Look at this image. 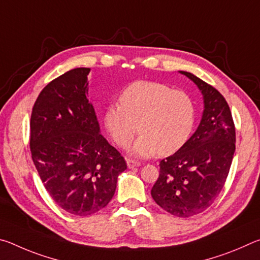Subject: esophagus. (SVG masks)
I'll return each instance as SVG.
<instances>
[{
  "label": "esophagus",
  "instance_id": "esophagus-1",
  "mask_svg": "<svg viewBox=\"0 0 260 260\" xmlns=\"http://www.w3.org/2000/svg\"><path fill=\"white\" fill-rule=\"evenodd\" d=\"M127 166H128V169H134V167H139L141 165L140 161H135V160H132V159H127Z\"/></svg>",
  "mask_w": 260,
  "mask_h": 260
}]
</instances>
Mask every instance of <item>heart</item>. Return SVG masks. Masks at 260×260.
<instances>
[{"label":"heart","instance_id":"1","mask_svg":"<svg viewBox=\"0 0 260 260\" xmlns=\"http://www.w3.org/2000/svg\"><path fill=\"white\" fill-rule=\"evenodd\" d=\"M195 110L190 98L155 81H134L121 91L119 104H110L103 124L114 144L127 148L141 133L132 151L135 156L177 152L191 134Z\"/></svg>","mask_w":260,"mask_h":260}]
</instances>
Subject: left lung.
I'll use <instances>...</instances> for the list:
<instances>
[{
  "label": "left lung",
  "mask_w": 260,
  "mask_h": 260,
  "mask_svg": "<svg viewBox=\"0 0 260 260\" xmlns=\"http://www.w3.org/2000/svg\"><path fill=\"white\" fill-rule=\"evenodd\" d=\"M180 73L203 95V116L190 139L160 160L151 196L166 212L188 218L208 209L223 188L235 152V126L225 98L215 88L191 73Z\"/></svg>",
  "instance_id": "1"
}]
</instances>
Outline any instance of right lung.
<instances>
[{
    "mask_svg": "<svg viewBox=\"0 0 260 260\" xmlns=\"http://www.w3.org/2000/svg\"><path fill=\"white\" fill-rule=\"evenodd\" d=\"M90 69L77 68L48 83L30 116L29 148L47 191L67 212L86 217L114 195L124 157L103 135L88 100Z\"/></svg>",
    "mask_w": 260,
    "mask_h": 260,
    "instance_id": "add662e5",
    "label": "right lung"
}]
</instances>
